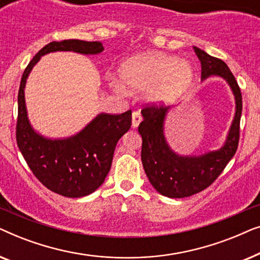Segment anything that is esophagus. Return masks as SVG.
<instances>
[{
  "mask_svg": "<svg viewBox=\"0 0 260 260\" xmlns=\"http://www.w3.org/2000/svg\"><path fill=\"white\" fill-rule=\"evenodd\" d=\"M142 122V115L140 111L133 112V127H137L138 124Z\"/></svg>",
  "mask_w": 260,
  "mask_h": 260,
  "instance_id": "1",
  "label": "esophagus"
}]
</instances>
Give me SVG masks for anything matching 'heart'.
<instances>
[{
    "label": "heart",
    "mask_w": 260,
    "mask_h": 260,
    "mask_svg": "<svg viewBox=\"0 0 260 260\" xmlns=\"http://www.w3.org/2000/svg\"><path fill=\"white\" fill-rule=\"evenodd\" d=\"M124 83L134 88H143L144 98L154 104H172L176 102L194 78V71L186 60L177 59L163 52H148L131 56L119 69ZM116 90L124 91L118 81Z\"/></svg>",
    "instance_id": "obj_1"
}]
</instances>
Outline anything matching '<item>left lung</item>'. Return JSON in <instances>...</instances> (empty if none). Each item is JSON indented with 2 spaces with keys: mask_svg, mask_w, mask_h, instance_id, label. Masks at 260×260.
Returning a JSON list of instances; mask_svg holds the SVG:
<instances>
[{
  "mask_svg": "<svg viewBox=\"0 0 260 260\" xmlns=\"http://www.w3.org/2000/svg\"><path fill=\"white\" fill-rule=\"evenodd\" d=\"M201 62V79L216 76L230 85L236 99V115L229 135L219 150L200 156H182L172 150L165 137V119L169 106L147 105L142 110L143 120L138 126L142 136L141 158L152 187L165 197L180 199L200 193L214 182L236 154L239 143V127L243 98L236 78L221 59L194 47Z\"/></svg>",
  "mask_w": 260,
  "mask_h": 260,
  "instance_id": "obj_1",
  "label": "left lung"
}]
</instances>
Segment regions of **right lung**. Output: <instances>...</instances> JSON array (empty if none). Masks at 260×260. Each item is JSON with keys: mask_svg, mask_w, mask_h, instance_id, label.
Here are the masks:
<instances>
[{"mask_svg": "<svg viewBox=\"0 0 260 260\" xmlns=\"http://www.w3.org/2000/svg\"><path fill=\"white\" fill-rule=\"evenodd\" d=\"M98 54L102 42L83 40L52 41L30 60L21 78L17 94L16 142L21 154L37 179L49 190L66 198L93 193L111 168L116 144L131 126V110L120 115L99 113L80 133L60 140L39 135L31 127L24 102V87L30 71L42 55L51 52Z\"/></svg>", "mask_w": 260, "mask_h": 260, "instance_id": "right-lung-1", "label": "right lung"}]
</instances>
